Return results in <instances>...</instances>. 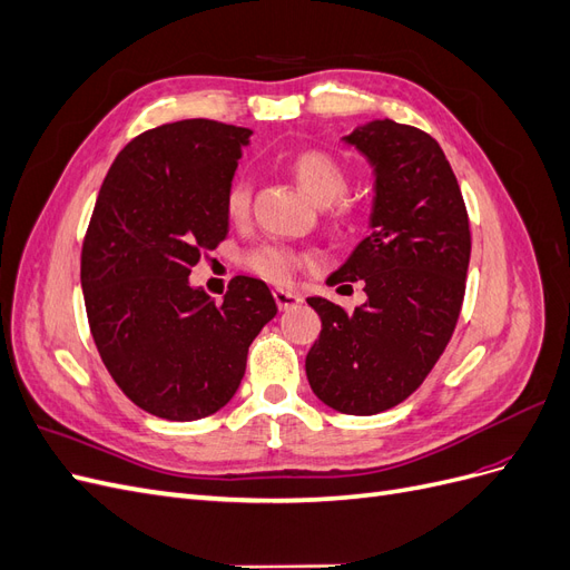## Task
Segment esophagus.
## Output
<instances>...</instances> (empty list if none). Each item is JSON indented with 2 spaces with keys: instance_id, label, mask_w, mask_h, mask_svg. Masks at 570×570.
Instances as JSON below:
<instances>
[{
  "instance_id": "1",
  "label": "esophagus",
  "mask_w": 570,
  "mask_h": 570,
  "mask_svg": "<svg viewBox=\"0 0 570 570\" xmlns=\"http://www.w3.org/2000/svg\"><path fill=\"white\" fill-rule=\"evenodd\" d=\"M275 304H278L281 312H287V308H295L297 304H302V297L297 292H289V289H275L273 292Z\"/></svg>"
}]
</instances>
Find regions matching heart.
<instances>
[{
	"instance_id": "heart-1",
	"label": "heart",
	"mask_w": 570,
	"mask_h": 570,
	"mask_svg": "<svg viewBox=\"0 0 570 570\" xmlns=\"http://www.w3.org/2000/svg\"><path fill=\"white\" fill-rule=\"evenodd\" d=\"M292 176L297 178L299 187L312 197L316 204L327 206L335 220H342L350 216V204L342 197L350 189V174L344 164L333 157L325 149H304L295 154L289 161ZM252 206V180L247 176H237L230 180L226 189V212L230 218H245ZM247 271H252L258 278L268 283H287L295 271H299L306 264V256L297 249L285 245H258L249 249L243 258Z\"/></svg>"
}]
</instances>
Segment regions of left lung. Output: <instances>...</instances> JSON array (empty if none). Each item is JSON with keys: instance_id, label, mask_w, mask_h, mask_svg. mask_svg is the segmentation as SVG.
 <instances>
[{"instance_id": "obj_1", "label": "left lung", "mask_w": 570, "mask_h": 570, "mask_svg": "<svg viewBox=\"0 0 570 570\" xmlns=\"http://www.w3.org/2000/svg\"><path fill=\"white\" fill-rule=\"evenodd\" d=\"M344 142L373 166L371 235L325 283L364 281L368 299L352 314L323 297L306 299L323 325L306 354V377L323 404L373 416L416 392L450 344L471 230L454 170L428 132L383 118Z\"/></svg>"}]
</instances>
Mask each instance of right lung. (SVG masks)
I'll return each mask as SVG.
<instances>
[{
  "label": "right lung",
  "instance_id": "right-lung-1",
  "mask_svg": "<svg viewBox=\"0 0 570 570\" xmlns=\"http://www.w3.org/2000/svg\"><path fill=\"white\" fill-rule=\"evenodd\" d=\"M249 135L206 118L151 128L101 183L80 256L85 308L116 385L151 416L199 421L226 406L278 314L264 281L237 275L218 304L187 281L228 235L226 189Z\"/></svg>",
  "mask_w": 570,
  "mask_h": 570
}]
</instances>
